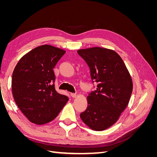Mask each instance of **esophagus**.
Returning a JSON list of instances; mask_svg holds the SVG:
<instances>
[{
  "mask_svg": "<svg viewBox=\"0 0 157 157\" xmlns=\"http://www.w3.org/2000/svg\"><path fill=\"white\" fill-rule=\"evenodd\" d=\"M71 96H72L73 98H76L77 96V94H75V93H71Z\"/></svg>",
  "mask_w": 157,
  "mask_h": 157,
  "instance_id": "obj_1",
  "label": "esophagus"
}]
</instances>
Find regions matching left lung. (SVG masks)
Segmentation results:
<instances>
[{"mask_svg":"<svg viewBox=\"0 0 157 157\" xmlns=\"http://www.w3.org/2000/svg\"><path fill=\"white\" fill-rule=\"evenodd\" d=\"M77 52L90 67L92 82L98 83L80 117L92 130L102 131L115 124L129 103L131 76L121 56L113 50L94 47Z\"/></svg>","mask_w":157,"mask_h":157,"instance_id":"obj_1","label":"left lung"}]
</instances>
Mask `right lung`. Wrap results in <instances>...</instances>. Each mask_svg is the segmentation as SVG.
Segmentation results:
<instances>
[{
  "mask_svg": "<svg viewBox=\"0 0 157 157\" xmlns=\"http://www.w3.org/2000/svg\"><path fill=\"white\" fill-rule=\"evenodd\" d=\"M65 51L42 45L28 52L13 70L12 90L14 100L29 121L42 125L53 121L69 100L56 90L53 69Z\"/></svg>",
  "mask_w": 157,
  "mask_h": 157,
  "instance_id": "obj_1",
  "label": "right lung"
}]
</instances>
